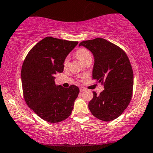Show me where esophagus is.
<instances>
[{
    "instance_id": "esophagus-1",
    "label": "esophagus",
    "mask_w": 153,
    "mask_h": 153,
    "mask_svg": "<svg viewBox=\"0 0 153 153\" xmlns=\"http://www.w3.org/2000/svg\"><path fill=\"white\" fill-rule=\"evenodd\" d=\"M85 90V89L84 87H79V91H80V92H82Z\"/></svg>"
}]
</instances>
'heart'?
<instances>
[{
    "label": "heart",
    "instance_id": "heart-1",
    "mask_svg": "<svg viewBox=\"0 0 153 153\" xmlns=\"http://www.w3.org/2000/svg\"><path fill=\"white\" fill-rule=\"evenodd\" d=\"M76 55L77 57H78V59L79 60H81L82 62H84V63H85L87 59L91 58V53L89 52V50H87V48H81L78 49L76 52ZM68 61H69V58L68 57H66V59H64V66H66L68 65Z\"/></svg>",
    "mask_w": 153,
    "mask_h": 153
}]
</instances>
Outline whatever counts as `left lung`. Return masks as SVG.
Listing matches in <instances>:
<instances>
[{
	"label": "left lung",
	"mask_w": 153,
	"mask_h": 153,
	"mask_svg": "<svg viewBox=\"0 0 153 153\" xmlns=\"http://www.w3.org/2000/svg\"><path fill=\"white\" fill-rule=\"evenodd\" d=\"M93 53L92 78L105 89L89 103L92 114L103 121H111L121 115L132 96L134 76L126 53L117 45L102 38L79 43Z\"/></svg>",
	"instance_id": "left-lung-1"
}]
</instances>
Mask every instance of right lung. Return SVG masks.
<instances>
[{
    "mask_svg": "<svg viewBox=\"0 0 153 153\" xmlns=\"http://www.w3.org/2000/svg\"><path fill=\"white\" fill-rule=\"evenodd\" d=\"M77 44L47 36L30 51L23 62V97L27 106L46 121L61 122L69 117L74 109L79 88L56 85L55 75L63 72L64 59Z\"/></svg>",
    "mask_w": 153,
    "mask_h": 153,
    "instance_id": "add662e5",
    "label": "right lung"
}]
</instances>
